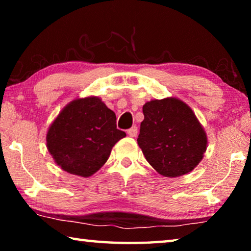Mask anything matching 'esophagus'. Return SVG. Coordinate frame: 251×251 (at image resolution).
I'll list each match as a JSON object with an SVG mask.
<instances>
[{
    "mask_svg": "<svg viewBox=\"0 0 251 251\" xmlns=\"http://www.w3.org/2000/svg\"><path fill=\"white\" fill-rule=\"evenodd\" d=\"M127 134H128L130 137H136V136H137V134H138L137 127L133 126V127H131V128H129L128 130H127Z\"/></svg>",
    "mask_w": 251,
    "mask_h": 251,
    "instance_id": "esophagus-1",
    "label": "esophagus"
}]
</instances>
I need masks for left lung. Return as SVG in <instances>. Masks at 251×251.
Segmentation results:
<instances>
[{"instance_id":"left-lung-1","label":"left lung","mask_w":251,"mask_h":251,"mask_svg":"<svg viewBox=\"0 0 251 251\" xmlns=\"http://www.w3.org/2000/svg\"><path fill=\"white\" fill-rule=\"evenodd\" d=\"M143 113L137 143L151 166L171 178L192 172L208 146L206 131L193 109L179 99L166 97L147 101Z\"/></svg>"}]
</instances>
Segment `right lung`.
Here are the masks:
<instances>
[{"mask_svg": "<svg viewBox=\"0 0 251 251\" xmlns=\"http://www.w3.org/2000/svg\"><path fill=\"white\" fill-rule=\"evenodd\" d=\"M125 136L116 128L115 113L100 97H78L50 125L46 147L63 171L86 178L103 166L114 145Z\"/></svg>", "mask_w": 251, "mask_h": 251, "instance_id": "right-lung-1", "label": "right lung"}]
</instances>
